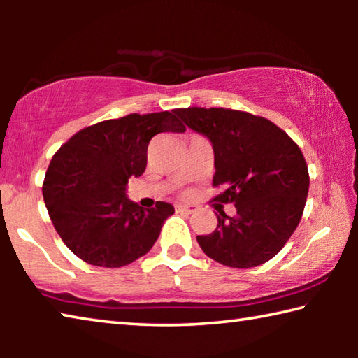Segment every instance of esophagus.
<instances>
[{
    "mask_svg": "<svg viewBox=\"0 0 358 358\" xmlns=\"http://www.w3.org/2000/svg\"><path fill=\"white\" fill-rule=\"evenodd\" d=\"M175 210L178 211V213H186V215H191L192 211H194V208L192 207H189V205H175Z\"/></svg>",
    "mask_w": 358,
    "mask_h": 358,
    "instance_id": "esophagus-1",
    "label": "esophagus"
}]
</instances>
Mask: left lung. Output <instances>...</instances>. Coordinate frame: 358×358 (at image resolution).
<instances>
[{
  "label": "left lung",
  "instance_id": "obj_1",
  "mask_svg": "<svg viewBox=\"0 0 358 358\" xmlns=\"http://www.w3.org/2000/svg\"><path fill=\"white\" fill-rule=\"evenodd\" d=\"M192 131L208 138L215 153L216 202L235 203L210 235H197L210 259L232 268L265 264L282 250L305 208L310 175L301 150L266 118L232 108H177Z\"/></svg>",
  "mask_w": 358,
  "mask_h": 358
}]
</instances>
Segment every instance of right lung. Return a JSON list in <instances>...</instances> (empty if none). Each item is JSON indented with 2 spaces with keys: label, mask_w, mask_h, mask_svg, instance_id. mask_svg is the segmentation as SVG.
<instances>
[{
  "label": "right lung",
  "mask_w": 358,
  "mask_h": 358,
  "mask_svg": "<svg viewBox=\"0 0 358 358\" xmlns=\"http://www.w3.org/2000/svg\"><path fill=\"white\" fill-rule=\"evenodd\" d=\"M177 110L107 120L88 126L53 155L42 194L64 245L87 264L107 268L134 262L153 248L173 215L167 202L145 210L126 185L147 167V150L159 132H185Z\"/></svg>",
  "instance_id": "add662e5"
}]
</instances>
